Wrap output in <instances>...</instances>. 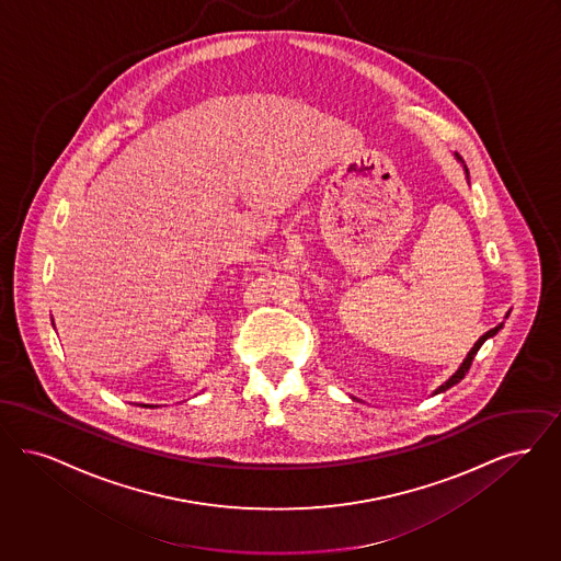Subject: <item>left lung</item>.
Returning <instances> with one entry per match:
<instances>
[{"label": "left lung", "instance_id": "obj_1", "mask_svg": "<svg viewBox=\"0 0 561 561\" xmlns=\"http://www.w3.org/2000/svg\"><path fill=\"white\" fill-rule=\"evenodd\" d=\"M501 329H503V324H499V327H494V329H490V331H488L486 335H482V337H480V340H478V342H476V345H473V347H471V352H469V354H467V358H465L463 365L459 366V370H457V373H455V375H453V377H450V379H448V381H446V383H442V386H439L438 390H436V393H439V391H446V390H448V388H453V386H455V383H459V381H461V379H463L465 373H467V370H469V366H471V363H473V358H476V354H478V350H480V347H482V343L486 342L488 337H492V335H496V333H499V331H501Z\"/></svg>", "mask_w": 561, "mask_h": 561}]
</instances>
